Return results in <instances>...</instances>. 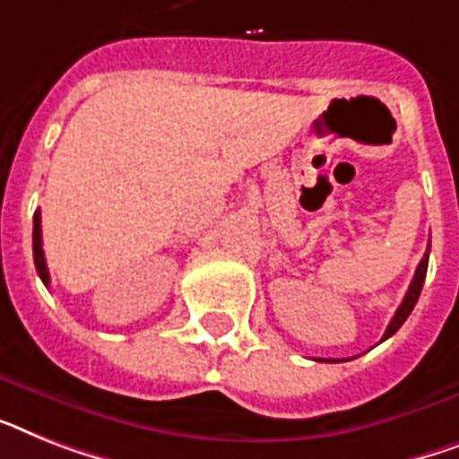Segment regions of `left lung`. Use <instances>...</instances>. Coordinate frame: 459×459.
<instances>
[{"instance_id": "8db88e82", "label": "left lung", "mask_w": 459, "mask_h": 459, "mask_svg": "<svg viewBox=\"0 0 459 459\" xmlns=\"http://www.w3.org/2000/svg\"><path fill=\"white\" fill-rule=\"evenodd\" d=\"M427 266H429V249L424 252L422 256V262H420V266H417L415 271V278H412L411 282V288H408V292H405L403 297V304L398 307L396 316L391 318L389 327H386V333H385V339H389L391 334H396V330L405 323V318L411 316V311L415 308L417 299H420V292H422V285H424V278H427Z\"/></svg>"}]
</instances>
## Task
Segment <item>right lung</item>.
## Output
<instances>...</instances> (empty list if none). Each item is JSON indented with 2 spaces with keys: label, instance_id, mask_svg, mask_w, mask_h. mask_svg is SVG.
I'll return each mask as SVG.
<instances>
[{
  "label": "right lung",
  "instance_id": "obj_1",
  "mask_svg": "<svg viewBox=\"0 0 459 459\" xmlns=\"http://www.w3.org/2000/svg\"><path fill=\"white\" fill-rule=\"evenodd\" d=\"M32 256H35L37 273H39L44 285H48V268L42 249V217H39V212H35V226H32Z\"/></svg>",
  "mask_w": 459,
  "mask_h": 459
}]
</instances>
